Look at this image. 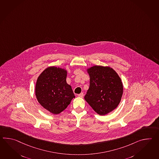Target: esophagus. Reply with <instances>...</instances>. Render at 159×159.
<instances>
[{
  "mask_svg": "<svg viewBox=\"0 0 159 159\" xmlns=\"http://www.w3.org/2000/svg\"><path fill=\"white\" fill-rule=\"evenodd\" d=\"M78 97H79V98H83V96H84V93L82 92V93H80V94H78Z\"/></svg>",
  "mask_w": 159,
  "mask_h": 159,
  "instance_id": "obj_1",
  "label": "esophagus"
}]
</instances>
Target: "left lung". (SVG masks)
Listing matches in <instances>:
<instances>
[{
    "label": "left lung",
    "instance_id": "8db88e82",
    "mask_svg": "<svg viewBox=\"0 0 159 159\" xmlns=\"http://www.w3.org/2000/svg\"><path fill=\"white\" fill-rule=\"evenodd\" d=\"M90 80L84 99L99 115H106L116 109L123 93L121 78L112 68L93 66L86 69Z\"/></svg>",
    "mask_w": 159,
    "mask_h": 159
}]
</instances>
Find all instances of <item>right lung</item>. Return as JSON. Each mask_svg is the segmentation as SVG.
Segmentation results:
<instances>
[{
  "label": "right lung",
  "mask_w": 159,
  "mask_h": 159,
  "mask_svg": "<svg viewBox=\"0 0 159 159\" xmlns=\"http://www.w3.org/2000/svg\"><path fill=\"white\" fill-rule=\"evenodd\" d=\"M67 72L64 68L50 66L43 71L36 80L38 102L54 115L63 111L75 97L71 85L66 81Z\"/></svg>",
  "instance_id": "obj_1"
}]
</instances>
